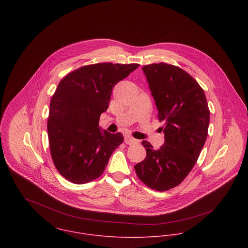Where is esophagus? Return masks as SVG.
<instances>
[{
    "instance_id": "obj_1",
    "label": "esophagus",
    "mask_w": 248,
    "mask_h": 248,
    "mask_svg": "<svg viewBox=\"0 0 248 248\" xmlns=\"http://www.w3.org/2000/svg\"><path fill=\"white\" fill-rule=\"evenodd\" d=\"M125 143L128 144V145H133V144L139 143V140L134 139V138H132V137H130V136H126L125 137Z\"/></svg>"
}]
</instances>
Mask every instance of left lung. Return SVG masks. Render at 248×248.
<instances>
[{"label": "left lung", "mask_w": 248, "mask_h": 248, "mask_svg": "<svg viewBox=\"0 0 248 248\" xmlns=\"http://www.w3.org/2000/svg\"><path fill=\"white\" fill-rule=\"evenodd\" d=\"M164 134L155 150L143 140L147 155L135 166L142 182L166 191L178 185L193 169L207 138L210 111L203 90L180 68L165 63L142 68Z\"/></svg>", "instance_id": "1"}]
</instances>
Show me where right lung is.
Listing matches in <instances>:
<instances>
[{
    "mask_svg": "<svg viewBox=\"0 0 248 248\" xmlns=\"http://www.w3.org/2000/svg\"><path fill=\"white\" fill-rule=\"evenodd\" d=\"M139 64L99 63L82 67L59 83L49 106L47 135L58 172L75 184L100 177L112 152L123 142L120 133L99 127L111 91Z\"/></svg>",
    "mask_w": 248,
    "mask_h": 248,
    "instance_id": "obj_1",
    "label": "right lung"
}]
</instances>
